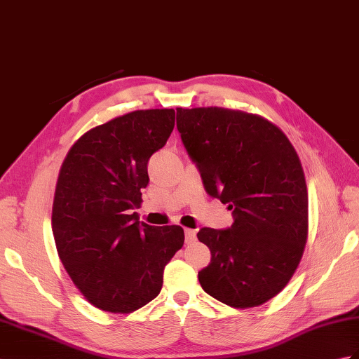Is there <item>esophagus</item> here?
I'll return each instance as SVG.
<instances>
[{"instance_id": "34e87169", "label": "esophagus", "mask_w": 359, "mask_h": 359, "mask_svg": "<svg viewBox=\"0 0 359 359\" xmlns=\"http://www.w3.org/2000/svg\"><path fill=\"white\" fill-rule=\"evenodd\" d=\"M196 236H197L196 229H185V240H187V243H193V241H196Z\"/></svg>"}]
</instances>
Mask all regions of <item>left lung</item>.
Instances as JSON below:
<instances>
[{"instance_id": "8db88e82", "label": "left lung", "mask_w": 359, "mask_h": 359, "mask_svg": "<svg viewBox=\"0 0 359 359\" xmlns=\"http://www.w3.org/2000/svg\"><path fill=\"white\" fill-rule=\"evenodd\" d=\"M177 130L206 193L234 217L231 228L198 231L211 251L200 285L237 309L269 302L292 278L309 229L295 148L277 125L228 108H177Z\"/></svg>"}]
</instances>
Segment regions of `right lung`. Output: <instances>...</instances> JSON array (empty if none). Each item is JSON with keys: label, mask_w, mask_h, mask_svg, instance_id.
<instances>
[{"label": "right lung", "mask_w": 359, "mask_h": 359, "mask_svg": "<svg viewBox=\"0 0 359 359\" xmlns=\"http://www.w3.org/2000/svg\"><path fill=\"white\" fill-rule=\"evenodd\" d=\"M172 108L137 110L74 142L57 176L52 229L61 262L88 303L131 313L159 295L183 229L139 222L147 165L174 128Z\"/></svg>", "instance_id": "right-lung-1"}]
</instances>
